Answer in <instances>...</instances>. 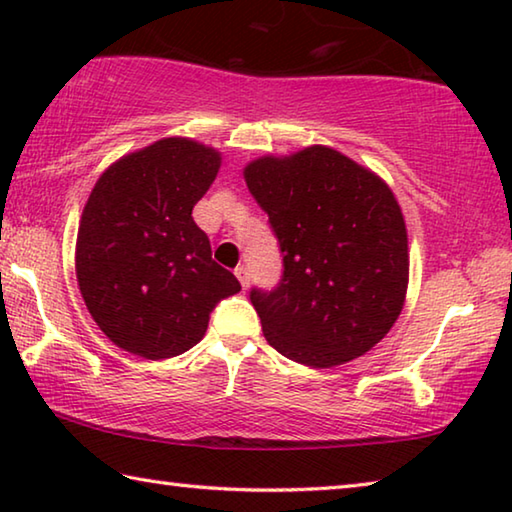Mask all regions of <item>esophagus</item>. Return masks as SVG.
Wrapping results in <instances>:
<instances>
[{
	"mask_svg": "<svg viewBox=\"0 0 512 512\" xmlns=\"http://www.w3.org/2000/svg\"><path fill=\"white\" fill-rule=\"evenodd\" d=\"M235 275L239 277V282H241V287L244 289H248L250 287V273H248V268L241 264V266H237L235 268Z\"/></svg>",
	"mask_w": 512,
	"mask_h": 512,
	"instance_id": "34e87169",
	"label": "esophagus"
}]
</instances>
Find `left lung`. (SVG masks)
Segmentation results:
<instances>
[{
	"label": "left lung",
	"instance_id": "8db88e82",
	"mask_svg": "<svg viewBox=\"0 0 512 512\" xmlns=\"http://www.w3.org/2000/svg\"><path fill=\"white\" fill-rule=\"evenodd\" d=\"M244 178L284 255L280 287L250 291L268 345L311 368L375 348L409 287V237L393 189L323 144L262 155Z\"/></svg>",
	"mask_w": 512,
	"mask_h": 512
}]
</instances>
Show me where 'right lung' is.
Returning <instances> with one entry per match:
<instances>
[{"label":"right lung","instance_id":"1","mask_svg":"<svg viewBox=\"0 0 512 512\" xmlns=\"http://www.w3.org/2000/svg\"><path fill=\"white\" fill-rule=\"evenodd\" d=\"M219 169L212 146L162 137L99 176L81 214L76 280L117 348L151 361L178 357L203 339L216 302L241 291L192 219Z\"/></svg>","mask_w":512,"mask_h":512}]
</instances>
